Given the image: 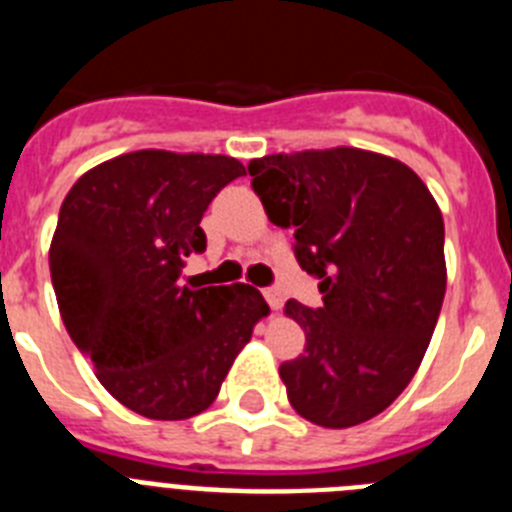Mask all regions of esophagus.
<instances>
[{"mask_svg":"<svg viewBox=\"0 0 512 512\" xmlns=\"http://www.w3.org/2000/svg\"><path fill=\"white\" fill-rule=\"evenodd\" d=\"M264 297H266V302H269L271 310H279V307L284 305V297H282V292H279L277 287L264 289Z\"/></svg>","mask_w":512,"mask_h":512,"instance_id":"obj_1","label":"esophagus"}]
</instances>
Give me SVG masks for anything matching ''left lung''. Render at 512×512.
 I'll use <instances>...</instances> for the list:
<instances>
[{"label":"left lung","mask_w":512,"mask_h":512,"mask_svg":"<svg viewBox=\"0 0 512 512\" xmlns=\"http://www.w3.org/2000/svg\"><path fill=\"white\" fill-rule=\"evenodd\" d=\"M269 220L295 228L297 264L323 305L287 302L305 354L279 366L292 408L351 428L390 408L418 372L446 292L443 217L413 169L359 148L248 164Z\"/></svg>","instance_id":"1"}]
</instances>
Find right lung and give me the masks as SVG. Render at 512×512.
I'll list each match as a JSON object with an SVG mask.
<instances>
[{"label":"right lung","instance_id":"right-lung-1","mask_svg":"<svg viewBox=\"0 0 512 512\" xmlns=\"http://www.w3.org/2000/svg\"><path fill=\"white\" fill-rule=\"evenodd\" d=\"M241 161L135 151L87 171L63 200L51 243L61 318L115 400L184 420L215 402L253 325L269 312L248 284H184L207 248L200 228Z\"/></svg>","mask_w":512,"mask_h":512}]
</instances>
